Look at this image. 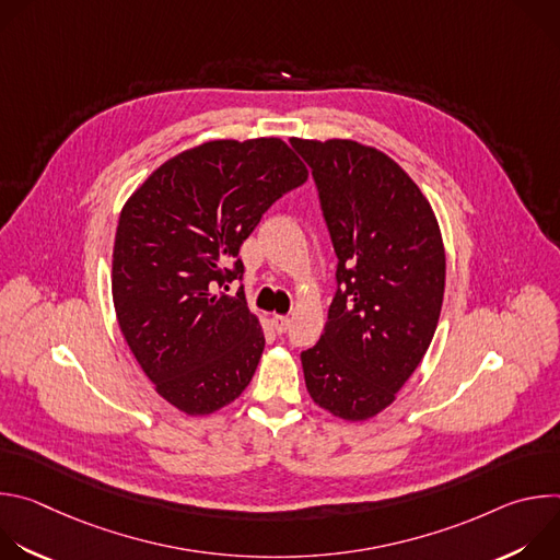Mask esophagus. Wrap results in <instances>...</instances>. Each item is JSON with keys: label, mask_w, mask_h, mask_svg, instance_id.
<instances>
[{"label": "esophagus", "mask_w": 560, "mask_h": 560, "mask_svg": "<svg viewBox=\"0 0 560 560\" xmlns=\"http://www.w3.org/2000/svg\"><path fill=\"white\" fill-rule=\"evenodd\" d=\"M288 326H290V318H288V316H283V314H275V316H272V328H275L279 335H283V332L288 330Z\"/></svg>", "instance_id": "obj_1"}]
</instances>
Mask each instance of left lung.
I'll return each instance as SVG.
<instances>
[{
    "label": "left lung",
    "mask_w": 560,
    "mask_h": 560,
    "mask_svg": "<svg viewBox=\"0 0 560 560\" xmlns=\"http://www.w3.org/2000/svg\"><path fill=\"white\" fill-rule=\"evenodd\" d=\"M292 145L339 259L326 330L301 352L305 387L335 417L363 421L394 401L434 337L445 290L439 223L387 154L350 139Z\"/></svg>",
    "instance_id": "8db88e82"
}]
</instances>
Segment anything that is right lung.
Masks as SVG:
<instances>
[{"label":"right lung","mask_w":560,"mask_h":560,"mask_svg":"<svg viewBox=\"0 0 560 560\" xmlns=\"http://www.w3.org/2000/svg\"><path fill=\"white\" fill-rule=\"evenodd\" d=\"M307 171L281 139L208 141L156 168L124 206L113 253L117 322L145 376L186 415L246 389L266 339L238 248Z\"/></svg>","instance_id":"obj_1"}]
</instances>
